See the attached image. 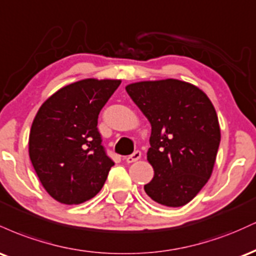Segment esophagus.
Wrapping results in <instances>:
<instances>
[{"label": "esophagus", "mask_w": 256, "mask_h": 256, "mask_svg": "<svg viewBox=\"0 0 256 256\" xmlns=\"http://www.w3.org/2000/svg\"><path fill=\"white\" fill-rule=\"evenodd\" d=\"M140 156H142V152H140V150H136V152H132L131 155L126 156L125 160H126V162H128V164H132V162H134V161L140 160Z\"/></svg>", "instance_id": "obj_1"}]
</instances>
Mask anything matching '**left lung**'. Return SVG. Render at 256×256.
<instances>
[{
	"mask_svg": "<svg viewBox=\"0 0 256 256\" xmlns=\"http://www.w3.org/2000/svg\"><path fill=\"white\" fill-rule=\"evenodd\" d=\"M125 89L152 125L146 160L154 177L144 192L167 207L186 204L216 162L220 126L213 104L200 88L178 79L137 82Z\"/></svg>",
	"mask_w": 256,
	"mask_h": 256,
	"instance_id": "left-lung-1",
	"label": "left lung"
}]
</instances>
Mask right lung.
Here are the masks:
<instances>
[{
  "label": "right lung",
  "mask_w": 256,
  "mask_h": 256,
  "mask_svg": "<svg viewBox=\"0 0 256 256\" xmlns=\"http://www.w3.org/2000/svg\"><path fill=\"white\" fill-rule=\"evenodd\" d=\"M119 79L88 78L61 88L38 110L28 137L32 166L46 192L64 204L92 198L114 165L101 144L100 110Z\"/></svg>",
  "instance_id": "add662e5"
}]
</instances>
